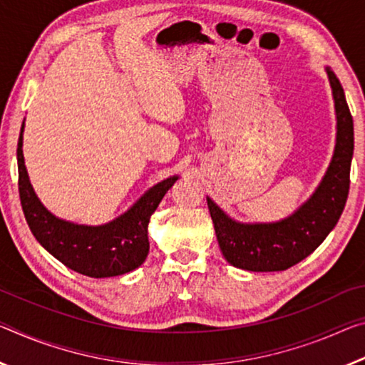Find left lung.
Instances as JSON below:
<instances>
[{"mask_svg":"<svg viewBox=\"0 0 365 365\" xmlns=\"http://www.w3.org/2000/svg\"><path fill=\"white\" fill-rule=\"evenodd\" d=\"M336 113V141L329 165L315 192L287 217L274 222H240L206 196L224 258L247 271H284L307 258L327 239L344 210L354 153V125L343 86L325 68Z\"/></svg>","mask_w":365,"mask_h":365,"instance_id":"1","label":"left lung"}]
</instances>
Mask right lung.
<instances>
[{
	"mask_svg": "<svg viewBox=\"0 0 365 365\" xmlns=\"http://www.w3.org/2000/svg\"><path fill=\"white\" fill-rule=\"evenodd\" d=\"M22 140L24 121L17 141L19 196L26 221L38 244L69 269L89 277H113L140 268L149 253V219L178 180V175L155 183L113 221L101 225L71 222L50 212L34 192L26 169Z\"/></svg>",
	"mask_w": 365,
	"mask_h": 365,
	"instance_id": "obj_1",
	"label": "right lung"
}]
</instances>
